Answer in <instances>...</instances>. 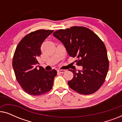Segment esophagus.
Wrapping results in <instances>:
<instances>
[{
    "mask_svg": "<svg viewBox=\"0 0 122 122\" xmlns=\"http://www.w3.org/2000/svg\"><path fill=\"white\" fill-rule=\"evenodd\" d=\"M66 70H64V69H58V72L61 73H64V72H66Z\"/></svg>",
    "mask_w": 122,
    "mask_h": 122,
    "instance_id": "esophagus-1",
    "label": "esophagus"
}]
</instances>
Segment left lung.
Listing matches in <instances>:
<instances>
[{"instance_id": "8db88e82", "label": "left lung", "mask_w": 122, "mask_h": 122, "mask_svg": "<svg viewBox=\"0 0 122 122\" xmlns=\"http://www.w3.org/2000/svg\"><path fill=\"white\" fill-rule=\"evenodd\" d=\"M64 45L69 56L76 57V65L83 66L68 81L69 87L81 94H93L101 87L109 69L106 46L96 33L84 26H72L53 33Z\"/></svg>"}]
</instances>
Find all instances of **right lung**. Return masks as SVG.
Wrapping results in <instances>:
<instances>
[{"label":"right lung","instance_id":"1","mask_svg":"<svg viewBox=\"0 0 122 122\" xmlns=\"http://www.w3.org/2000/svg\"><path fill=\"white\" fill-rule=\"evenodd\" d=\"M53 32L43 29L31 32L21 40L15 51L12 65L16 79L22 89L31 96H40L51 91L57 74L56 70L46 71L36 66L41 44Z\"/></svg>","mask_w":122,"mask_h":122}]
</instances>
